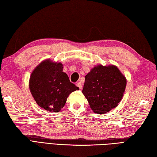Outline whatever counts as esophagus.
<instances>
[{"label": "esophagus", "instance_id": "obj_1", "mask_svg": "<svg viewBox=\"0 0 157 157\" xmlns=\"http://www.w3.org/2000/svg\"><path fill=\"white\" fill-rule=\"evenodd\" d=\"M76 86H78V87H79V88L80 89V90H82V82H78L76 84Z\"/></svg>", "mask_w": 157, "mask_h": 157}]
</instances>
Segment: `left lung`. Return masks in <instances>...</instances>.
I'll use <instances>...</instances> for the list:
<instances>
[{"instance_id": "8db88e82", "label": "left lung", "mask_w": 157, "mask_h": 157, "mask_svg": "<svg viewBox=\"0 0 157 157\" xmlns=\"http://www.w3.org/2000/svg\"><path fill=\"white\" fill-rule=\"evenodd\" d=\"M126 86V79L114 65H99L85 77L82 93L96 113H107L121 101Z\"/></svg>"}]
</instances>
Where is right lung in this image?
<instances>
[{"label": "right lung", "instance_id": "1", "mask_svg": "<svg viewBox=\"0 0 157 157\" xmlns=\"http://www.w3.org/2000/svg\"><path fill=\"white\" fill-rule=\"evenodd\" d=\"M29 89L36 103L46 111L59 112L65 106L70 93L79 88L63 71L61 63L50 60L42 62L33 71Z\"/></svg>", "mask_w": 157, "mask_h": 157}]
</instances>
